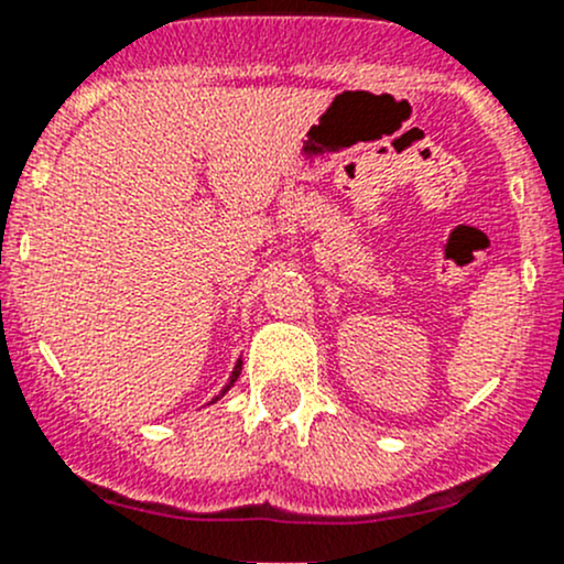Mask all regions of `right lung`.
<instances>
[{"label":"right lung","mask_w":564,"mask_h":564,"mask_svg":"<svg viewBox=\"0 0 564 564\" xmlns=\"http://www.w3.org/2000/svg\"><path fill=\"white\" fill-rule=\"evenodd\" d=\"M240 371H242V360H237V366H235V371H231V377H229V382H226V388H224V390H220V395H215V398H213V401H209V403L220 401V398H224V395H226V392H229L231 388H235V382H237V377H240Z\"/></svg>","instance_id":"obj_1"}]
</instances>
